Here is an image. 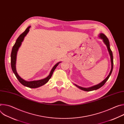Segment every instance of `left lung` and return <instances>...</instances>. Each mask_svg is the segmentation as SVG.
I'll return each instance as SVG.
<instances>
[{"label": "left lung", "mask_w": 124, "mask_h": 124, "mask_svg": "<svg viewBox=\"0 0 124 124\" xmlns=\"http://www.w3.org/2000/svg\"><path fill=\"white\" fill-rule=\"evenodd\" d=\"M100 38L101 39L103 40V42H104V43L107 46L108 51L109 53V54L110 56V58H111V70L109 73V74L108 75V76L107 77V78H106L104 80H103V81H102L101 83H99L98 85H95L94 86H92L90 88H83L82 87H80L76 84H75L77 87H78L79 89H81L82 90L85 91H93V90H97L99 88H101V87H102L104 84L105 83L107 82V81L108 80V79L109 78V77L110 76L111 73L112 72V70H113V54H112V52L110 48V44H109V40L108 39V38H107V37L105 36V35L104 34L102 33H101L100 35Z\"/></svg>", "instance_id": "8db88e82"}]
</instances>
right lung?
<instances>
[{"label": "right lung", "instance_id": "right-lung-1", "mask_svg": "<svg viewBox=\"0 0 124 124\" xmlns=\"http://www.w3.org/2000/svg\"><path fill=\"white\" fill-rule=\"evenodd\" d=\"M30 28V26L28 27L26 30L22 33L21 34L20 36L17 38V39L16 40V42L14 45L12 52H11V68L12 69V70L13 73H14L15 75L16 76V78L17 79H18V80L20 81V82L23 85L26 86L27 87L30 88H36L39 87L45 84H46V82H48L49 79L51 78L53 73H54V70L56 69V67L58 65V64L60 63L58 62L57 63L54 67L52 68L51 72L49 75V76L46 77V78L39 80H36V81H27L22 78L19 75L17 74L16 70V54H17V50L19 49V48L21 46L22 44V42L23 41L24 37L26 36V34L28 33V32L29 31V28Z\"/></svg>", "mask_w": 124, "mask_h": 124}]
</instances>
